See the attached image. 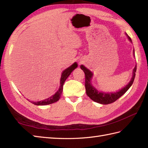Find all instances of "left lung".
I'll use <instances>...</instances> for the list:
<instances>
[{"instance_id":"8db88e82","label":"left lung","mask_w":148,"mask_h":148,"mask_svg":"<svg viewBox=\"0 0 148 148\" xmlns=\"http://www.w3.org/2000/svg\"><path fill=\"white\" fill-rule=\"evenodd\" d=\"M126 36L128 38V39L132 42V40L130 37H129L127 34ZM133 54L134 56V49L133 51ZM80 67L81 69L84 71V73L85 74V87L87 95H88L92 101L102 104H109L112 103L114 102H115L117 99H118L120 97L122 96L132 86V83H133L134 80L136 75L135 73L136 72V66L133 69V72H132V77L131 79L130 82H129L126 86L124 87L123 89H121V90H118V91L114 92H103L98 91V90L92 85L91 79L93 76V74L92 72L90 71V70H89L88 69H87V68L83 65H81Z\"/></svg>"}]
</instances>
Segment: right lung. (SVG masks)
I'll list each match as a JSON object with an SVG mask.
<instances>
[{"mask_svg":"<svg viewBox=\"0 0 148 148\" xmlns=\"http://www.w3.org/2000/svg\"><path fill=\"white\" fill-rule=\"evenodd\" d=\"M77 67V64L76 62H74L73 65H71L70 67L67 68L66 69H65L62 72V75H61V77H60L59 89L58 91L56 92L55 94H54V95H52L50 97H49V98H47V99H44L43 101L32 102V104L37 105V106H45V105L52 104V103H56V102L59 101L60 96H61V94L62 92L63 85H64V82L66 81L67 78L69 77V75L71 74L72 72H73Z\"/></svg>","mask_w":148,"mask_h":148,"instance_id":"add662e5","label":"right lung"}]
</instances>
